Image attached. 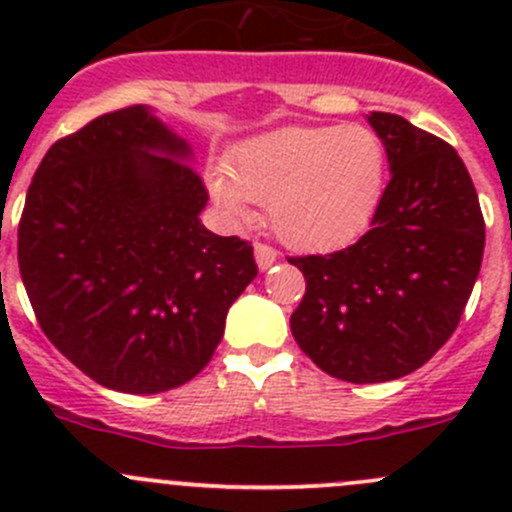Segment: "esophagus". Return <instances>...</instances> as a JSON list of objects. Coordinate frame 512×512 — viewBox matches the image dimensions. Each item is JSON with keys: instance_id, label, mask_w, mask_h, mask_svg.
<instances>
[{"instance_id": "esophagus-1", "label": "esophagus", "mask_w": 512, "mask_h": 512, "mask_svg": "<svg viewBox=\"0 0 512 512\" xmlns=\"http://www.w3.org/2000/svg\"><path fill=\"white\" fill-rule=\"evenodd\" d=\"M255 260L260 270H270L277 262V250L275 247L265 245V242H255Z\"/></svg>"}]
</instances>
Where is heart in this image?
Wrapping results in <instances>:
<instances>
[{"instance_id":"1","label":"heart","mask_w":512,"mask_h":512,"mask_svg":"<svg viewBox=\"0 0 512 512\" xmlns=\"http://www.w3.org/2000/svg\"><path fill=\"white\" fill-rule=\"evenodd\" d=\"M384 143L366 126H287L235 148L230 178L213 175L210 193L230 215L267 205L272 230L299 250L349 242L379 208Z\"/></svg>"}]
</instances>
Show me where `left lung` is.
<instances>
[{
	"instance_id": "obj_1",
	"label": "left lung",
	"mask_w": 512,
	"mask_h": 512,
	"mask_svg": "<svg viewBox=\"0 0 512 512\" xmlns=\"http://www.w3.org/2000/svg\"><path fill=\"white\" fill-rule=\"evenodd\" d=\"M391 180L369 232L332 255L287 257L307 282L294 342L352 384L401 379L456 332L478 280L485 223L456 148L396 113L374 111Z\"/></svg>"
}]
</instances>
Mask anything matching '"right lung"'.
I'll return each mask as SVG.
<instances>
[{
    "instance_id": "1",
    "label": "right lung",
    "mask_w": 512,
    "mask_h": 512,
    "mask_svg": "<svg viewBox=\"0 0 512 512\" xmlns=\"http://www.w3.org/2000/svg\"><path fill=\"white\" fill-rule=\"evenodd\" d=\"M190 146L146 106L103 113L46 151L19 220L39 327L106 389L158 394L208 366L255 280L250 242L200 223Z\"/></svg>"
}]
</instances>
